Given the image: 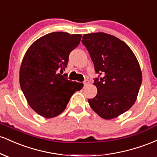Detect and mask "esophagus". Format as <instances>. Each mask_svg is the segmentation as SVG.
Instances as JSON below:
<instances>
[{"label": "esophagus", "mask_w": 157, "mask_h": 157, "mask_svg": "<svg viewBox=\"0 0 157 157\" xmlns=\"http://www.w3.org/2000/svg\"><path fill=\"white\" fill-rule=\"evenodd\" d=\"M89 83H90L89 80H85L84 82H83V84H84L85 87H86V86H89Z\"/></svg>", "instance_id": "1"}]
</instances>
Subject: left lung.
Segmentation results:
<instances>
[{"label": "left lung", "mask_w": 157, "mask_h": 157, "mask_svg": "<svg viewBox=\"0 0 157 157\" xmlns=\"http://www.w3.org/2000/svg\"><path fill=\"white\" fill-rule=\"evenodd\" d=\"M82 44L89 52L95 71L96 97L89 99L100 117L111 120L129 110L136 102L142 76L140 64L130 47L117 37L103 33L86 34Z\"/></svg>", "instance_id": "1"}]
</instances>
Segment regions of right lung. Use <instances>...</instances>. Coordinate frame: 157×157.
<instances>
[{"mask_svg":"<svg viewBox=\"0 0 157 157\" xmlns=\"http://www.w3.org/2000/svg\"><path fill=\"white\" fill-rule=\"evenodd\" d=\"M82 35L55 32L40 37L28 48L20 68V85L29 105L45 118L58 116L73 94L83 83L60 75L67 66L70 52Z\"/></svg>","mask_w":157,"mask_h":157,"instance_id":"right-lung-1","label":"right lung"}]
</instances>
